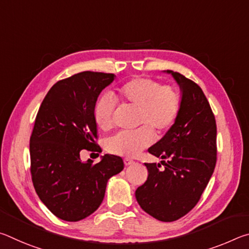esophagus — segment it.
Here are the masks:
<instances>
[{"instance_id": "obj_1", "label": "esophagus", "mask_w": 249, "mask_h": 249, "mask_svg": "<svg viewBox=\"0 0 249 249\" xmlns=\"http://www.w3.org/2000/svg\"><path fill=\"white\" fill-rule=\"evenodd\" d=\"M135 161L134 160H132V159H129V158H125L124 159V163H125V166H129V165H133Z\"/></svg>"}]
</instances>
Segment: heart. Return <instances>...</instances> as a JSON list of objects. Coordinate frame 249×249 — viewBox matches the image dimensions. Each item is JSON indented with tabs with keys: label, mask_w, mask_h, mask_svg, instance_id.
Masks as SVG:
<instances>
[{
	"label": "heart",
	"mask_w": 249,
	"mask_h": 249,
	"mask_svg": "<svg viewBox=\"0 0 249 249\" xmlns=\"http://www.w3.org/2000/svg\"><path fill=\"white\" fill-rule=\"evenodd\" d=\"M117 98L125 105L138 109L137 127L134 133H119L107 142L108 153L123 157H135L153 144L154 130L163 134L176 124L181 111V95L175 87L162 84L151 78H133L116 89ZM116 104L111 95L96 100L93 119L102 130L113 126Z\"/></svg>",
	"instance_id": "heart-1"
}]
</instances>
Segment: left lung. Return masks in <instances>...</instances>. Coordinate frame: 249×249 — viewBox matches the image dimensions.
Here are the masks:
<instances>
[{"mask_svg": "<svg viewBox=\"0 0 249 249\" xmlns=\"http://www.w3.org/2000/svg\"><path fill=\"white\" fill-rule=\"evenodd\" d=\"M179 84L181 111L176 124L148 148L160 163H145L146 182L135 196L141 208L161 222H174L199 202L216 163V123L201 88L179 72L167 70ZM167 160L164 161V159Z\"/></svg>", "mask_w": 249, "mask_h": 249, "instance_id": "obj_1", "label": "left lung"}]
</instances>
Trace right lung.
Returning a JSON list of instances; mask_svg holds the SVG:
<instances>
[{"instance_id": "right-lung-1", "label": "right lung", "mask_w": 249, "mask_h": 249, "mask_svg": "<svg viewBox=\"0 0 249 249\" xmlns=\"http://www.w3.org/2000/svg\"><path fill=\"white\" fill-rule=\"evenodd\" d=\"M113 73L83 71L54 83L37 113L29 141L31 174L40 201L57 217L77 222L102 203L107 180L124 168L119 156L104 155L92 165L80 151L101 153L93 107ZM99 155V154H98Z\"/></svg>"}]
</instances>
